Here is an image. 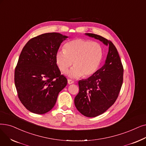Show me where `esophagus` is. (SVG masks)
<instances>
[{
    "label": "esophagus",
    "instance_id": "esophagus-1",
    "mask_svg": "<svg viewBox=\"0 0 146 146\" xmlns=\"http://www.w3.org/2000/svg\"><path fill=\"white\" fill-rule=\"evenodd\" d=\"M74 83V81L71 79H68V84H72Z\"/></svg>",
    "mask_w": 146,
    "mask_h": 146
}]
</instances>
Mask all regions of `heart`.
Here are the masks:
<instances>
[{"label":"heart","instance_id":"b5f03b06","mask_svg":"<svg viewBox=\"0 0 146 146\" xmlns=\"http://www.w3.org/2000/svg\"><path fill=\"white\" fill-rule=\"evenodd\" d=\"M103 57V50L100 43L90 40L77 39L64 45V51L56 52L55 61L62 73L67 72L73 63L74 66L67 74L71 78L84 75L90 77L96 73Z\"/></svg>","mask_w":146,"mask_h":146}]
</instances>
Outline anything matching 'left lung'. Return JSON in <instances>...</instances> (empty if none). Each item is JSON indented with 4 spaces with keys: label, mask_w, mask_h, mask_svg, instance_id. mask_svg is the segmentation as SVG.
<instances>
[{
    "label": "left lung",
    "mask_w": 146,
    "mask_h": 146,
    "mask_svg": "<svg viewBox=\"0 0 146 146\" xmlns=\"http://www.w3.org/2000/svg\"><path fill=\"white\" fill-rule=\"evenodd\" d=\"M86 35L109 46L104 65L87 79L79 81V92L74 98L75 106L81 114L94 117L104 113L117 100L123 84V67L110 40L96 34Z\"/></svg>",
    "instance_id": "obj_1"
}]
</instances>
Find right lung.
Masks as SVG:
<instances>
[{"label": "right lung", "instance_id": "obj_1", "mask_svg": "<svg viewBox=\"0 0 146 146\" xmlns=\"http://www.w3.org/2000/svg\"><path fill=\"white\" fill-rule=\"evenodd\" d=\"M67 37L58 33L42 34L29 40L22 50L15 69V85L19 99L31 112L42 115L50 111L67 84L55 61Z\"/></svg>", "mask_w": 146, "mask_h": 146}]
</instances>
